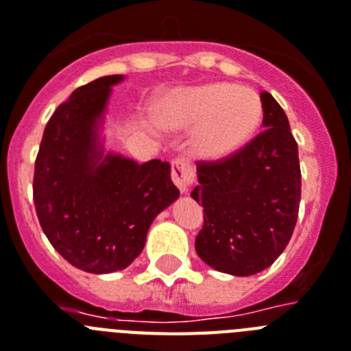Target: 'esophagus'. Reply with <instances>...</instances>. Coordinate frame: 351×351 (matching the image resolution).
I'll use <instances>...</instances> for the list:
<instances>
[{"label": "esophagus", "mask_w": 351, "mask_h": 351, "mask_svg": "<svg viewBox=\"0 0 351 351\" xmlns=\"http://www.w3.org/2000/svg\"><path fill=\"white\" fill-rule=\"evenodd\" d=\"M171 178L182 193H187L191 185L196 180V171L187 158H175L171 162Z\"/></svg>", "instance_id": "esophagus-1"}]
</instances>
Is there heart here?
I'll list each match as a JSON object with an SVG mask.
<instances>
[{"label": "heart", "mask_w": 351, "mask_h": 351, "mask_svg": "<svg viewBox=\"0 0 351 351\" xmlns=\"http://www.w3.org/2000/svg\"><path fill=\"white\" fill-rule=\"evenodd\" d=\"M262 99L246 85L207 84L182 87L164 98L158 116L167 128H193V146L207 158L241 149L262 121Z\"/></svg>", "instance_id": "b5f03b06"}]
</instances>
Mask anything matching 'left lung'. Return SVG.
<instances>
[{"instance_id":"1","label":"left lung","mask_w":351,"mask_h":351,"mask_svg":"<svg viewBox=\"0 0 351 351\" xmlns=\"http://www.w3.org/2000/svg\"><path fill=\"white\" fill-rule=\"evenodd\" d=\"M264 130L219 160L196 162L191 193L203 205L196 253L221 273L250 276L269 267L291 241L302 196L298 144L289 121L262 93Z\"/></svg>"}]
</instances>
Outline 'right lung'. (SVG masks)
I'll use <instances>...</instances> for the list:
<instances>
[{
	"instance_id": "add662e5",
	"label": "right lung",
	"mask_w": 351,
	"mask_h": 351,
	"mask_svg": "<svg viewBox=\"0 0 351 351\" xmlns=\"http://www.w3.org/2000/svg\"><path fill=\"white\" fill-rule=\"evenodd\" d=\"M121 80L101 76L58 105L35 158L34 203L44 234L69 264L96 275L130 266L152 221L180 196L167 162L103 157L98 125Z\"/></svg>"
}]
</instances>
